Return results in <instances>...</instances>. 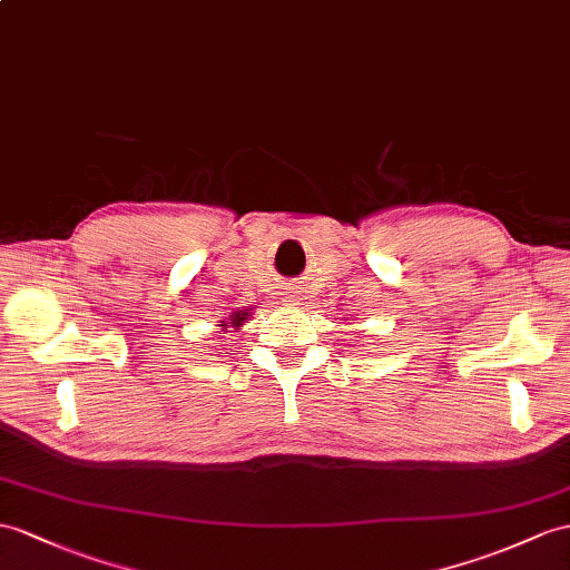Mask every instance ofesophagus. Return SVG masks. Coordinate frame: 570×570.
<instances>
[{"label": "esophagus", "mask_w": 570, "mask_h": 570, "mask_svg": "<svg viewBox=\"0 0 570 570\" xmlns=\"http://www.w3.org/2000/svg\"><path fill=\"white\" fill-rule=\"evenodd\" d=\"M293 297H295V295H293Z\"/></svg>", "instance_id": "esophagus-1"}]
</instances>
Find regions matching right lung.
Returning a JSON list of instances; mask_svg holds the SVG:
<instances>
[{
	"label": "right lung",
	"mask_w": 570,
	"mask_h": 570,
	"mask_svg": "<svg viewBox=\"0 0 570 570\" xmlns=\"http://www.w3.org/2000/svg\"><path fill=\"white\" fill-rule=\"evenodd\" d=\"M242 318H244V316H242V314H237V316L232 318V324H234V326H242ZM219 326H227V324H219Z\"/></svg>",
	"instance_id": "1"
}]
</instances>
